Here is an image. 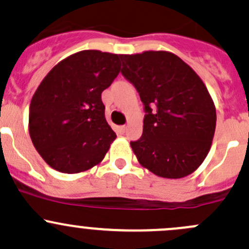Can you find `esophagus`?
<instances>
[{"label":"esophagus","instance_id":"esophagus-1","mask_svg":"<svg viewBox=\"0 0 249 249\" xmlns=\"http://www.w3.org/2000/svg\"><path fill=\"white\" fill-rule=\"evenodd\" d=\"M125 130H126V126H125V125H122V126H118V132H119V134H124Z\"/></svg>","mask_w":249,"mask_h":249}]
</instances>
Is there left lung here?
<instances>
[{
    "instance_id": "obj_1",
    "label": "left lung",
    "mask_w": 249,
    "mask_h": 249,
    "mask_svg": "<svg viewBox=\"0 0 249 249\" xmlns=\"http://www.w3.org/2000/svg\"><path fill=\"white\" fill-rule=\"evenodd\" d=\"M120 59L123 76L135 85L144 105L143 134L130 142L139 162L162 178L193 173L210 152L217 120L202 79L165 50L123 54Z\"/></svg>"
}]
</instances>
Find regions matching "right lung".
<instances>
[{"label": "right lung", "mask_w": 249, "mask_h": 249, "mask_svg": "<svg viewBox=\"0 0 249 249\" xmlns=\"http://www.w3.org/2000/svg\"><path fill=\"white\" fill-rule=\"evenodd\" d=\"M120 55L82 50L55 65L31 99L29 132L44 161L79 173L104 160L117 135L101 94L120 72Z\"/></svg>", "instance_id": "right-lung-1"}]
</instances>
